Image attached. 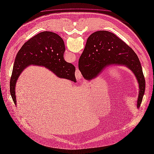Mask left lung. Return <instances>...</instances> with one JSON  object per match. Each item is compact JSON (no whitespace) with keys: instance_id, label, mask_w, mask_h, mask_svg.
Returning a JSON list of instances; mask_svg holds the SVG:
<instances>
[{"instance_id":"obj_1","label":"left lung","mask_w":154,"mask_h":154,"mask_svg":"<svg viewBox=\"0 0 154 154\" xmlns=\"http://www.w3.org/2000/svg\"><path fill=\"white\" fill-rule=\"evenodd\" d=\"M112 65L126 66L136 76L139 84V108L145 92L146 81L137 56L113 33L106 31L93 33L89 36L79 60L78 67L82 76L86 80L91 81L106 67Z\"/></svg>"}]
</instances>
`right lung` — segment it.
I'll return each instance as SVG.
<instances>
[{"instance_id":"right-lung-1","label":"right lung","mask_w":154,"mask_h":154,"mask_svg":"<svg viewBox=\"0 0 154 154\" xmlns=\"http://www.w3.org/2000/svg\"><path fill=\"white\" fill-rule=\"evenodd\" d=\"M65 45L56 33L44 31L25 42L17 54L10 82L12 99L16 105V84L20 75L30 65L43 66L58 77L76 82L75 67L64 60Z\"/></svg>"}]
</instances>
